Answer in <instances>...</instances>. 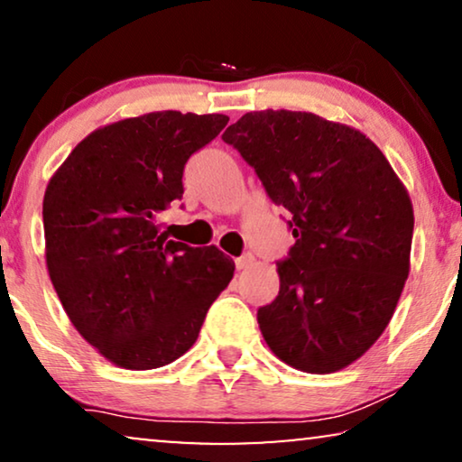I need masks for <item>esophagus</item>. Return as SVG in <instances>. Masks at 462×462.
Wrapping results in <instances>:
<instances>
[{"mask_svg": "<svg viewBox=\"0 0 462 462\" xmlns=\"http://www.w3.org/2000/svg\"><path fill=\"white\" fill-rule=\"evenodd\" d=\"M253 262H255V257H253L251 253H245V255H240L236 259V270H246Z\"/></svg>", "mask_w": 462, "mask_h": 462, "instance_id": "esophagus-1", "label": "esophagus"}]
</instances>
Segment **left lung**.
Here are the masks:
<instances>
[{
  "label": "left lung",
  "instance_id": "1",
  "mask_svg": "<svg viewBox=\"0 0 462 462\" xmlns=\"http://www.w3.org/2000/svg\"><path fill=\"white\" fill-rule=\"evenodd\" d=\"M222 140L291 213L281 291L257 310L265 343L303 373L349 366L385 330L411 272L404 184L374 142L314 113H246Z\"/></svg>",
  "mask_w": 462,
  "mask_h": 462
}]
</instances>
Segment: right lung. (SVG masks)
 Returning <instances> with one entry per match:
<instances>
[{"instance_id": "add662e5", "label": "right lung", "mask_w": 462, "mask_h": 462, "mask_svg": "<svg viewBox=\"0 0 462 462\" xmlns=\"http://www.w3.org/2000/svg\"><path fill=\"white\" fill-rule=\"evenodd\" d=\"M226 115L161 110L96 129L51 175L45 262L64 311L116 366L151 370L184 356L234 276L217 246L167 238L159 217L184 194L186 161Z\"/></svg>"}]
</instances>
